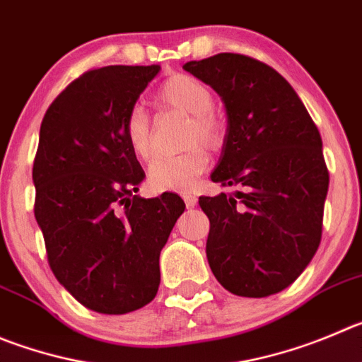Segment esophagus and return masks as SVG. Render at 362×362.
Here are the masks:
<instances>
[{"instance_id": "34e87169", "label": "esophagus", "mask_w": 362, "mask_h": 362, "mask_svg": "<svg viewBox=\"0 0 362 362\" xmlns=\"http://www.w3.org/2000/svg\"><path fill=\"white\" fill-rule=\"evenodd\" d=\"M182 198H184L185 202V207H194L197 205V197H192V194H182Z\"/></svg>"}]
</instances>
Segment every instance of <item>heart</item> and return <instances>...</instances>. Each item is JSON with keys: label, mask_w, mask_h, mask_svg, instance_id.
Returning <instances> with one entry per match:
<instances>
[{"label": "heart", "mask_w": 362, "mask_h": 362, "mask_svg": "<svg viewBox=\"0 0 362 362\" xmlns=\"http://www.w3.org/2000/svg\"><path fill=\"white\" fill-rule=\"evenodd\" d=\"M157 100L165 109L189 114L187 144L202 143L216 150L225 139V123L212 110L214 96L211 89L200 80L189 74H173L165 80L157 93ZM124 139L139 158L153 155V134L146 112L141 107H134L124 117ZM209 155L202 146H192L178 155L155 158L148 170V180L155 191L184 192L192 189L197 178L207 170Z\"/></svg>", "instance_id": "obj_1"}]
</instances>
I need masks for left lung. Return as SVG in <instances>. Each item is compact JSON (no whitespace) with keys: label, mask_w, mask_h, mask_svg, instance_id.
Wrapping results in <instances>:
<instances>
[{"label":"left lung","mask_w":362,"mask_h":362,"mask_svg":"<svg viewBox=\"0 0 362 362\" xmlns=\"http://www.w3.org/2000/svg\"><path fill=\"white\" fill-rule=\"evenodd\" d=\"M227 107L212 182L241 191L200 197L207 259L223 288L262 298L295 282L322 241L329 170L322 135L288 80L268 64L218 53L184 66Z\"/></svg>","instance_id":"obj_1"}]
</instances>
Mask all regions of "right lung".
<instances>
[{
  "instance_id": "right-lung-1",
  "label": "right lung",
  "mask_w": 362,
  "mask_h": 362,
  "mask_svg": "<svg viewBox=\"0 0 362 362\" xmlns=\"http://www.w3.org/2000/svg\"><path fill=\"white\" fill-rule=\"evenodd\" d=\"M160 66L86 71L53 100L33 160L35 219L48 264L87 309L124 314L155 298L158 257L185 205L173 192L144 200V171L124 117Z\"/></svg>"
}]
</instances>
